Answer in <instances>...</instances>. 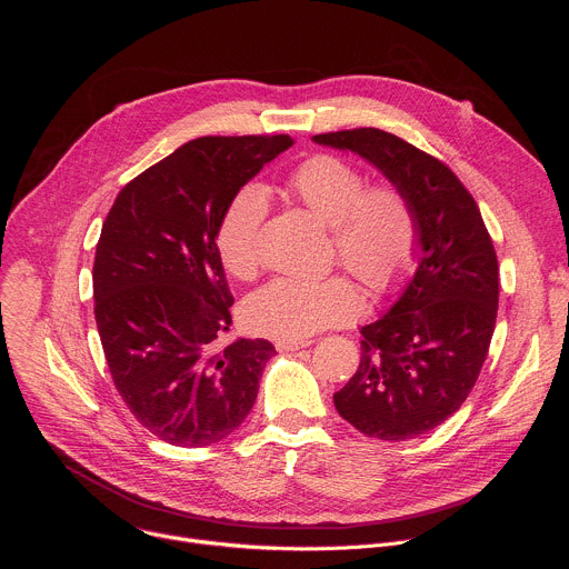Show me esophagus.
Here are the masks:
<instances>
[{"instance_id":"1","label":"esophagus","mask_w":569,"mask_h":569,"mask_svg":"<svg viewBox=\"0 0 569 569\" xmlns=\"http://www.w3.org/2000/svg\"><path fill=\"white\" fill-rule=\"evenodd\" d=\"M312 340H277V349L279 351H297V349H303V347H310Z\"/></svg>"}]
</instances>
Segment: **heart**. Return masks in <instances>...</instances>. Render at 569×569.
Listing matches in <instances>:
<instances>
[{
	"mask_svg": "<svg viewBox=\"0 0 569 569\" xmlns=\"http://www.w3.org/2000/svg\"><path fill=\"white\" fill-rule=\"evenodd\" d=\"M286 189L323 222L333 224V250L342 266L376 297L400 290L417 268L421 224L412 198L398 184H367L351 159L315 152L290 171ZM266 193L248 184L238 189L216 227V252L222 268L248 281L261 266V227ZM360 312L356 286L342 277H281L242 306L248 329L279 340H303L340 327Z\"/></svg>",
	"mask_w": 569,
	"mask_h": 569,
	"instance_id": "heart-1",
	"label": "heart"
}]
</instances>
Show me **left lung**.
Segmentation results:
<instances>
[{"mask_svg": "<svg viewBox=\"0 0 569 569\" xmlns=\"http://www.w3.org/2000/svg\"><path fill=\"white\" fill-rule=\"evenodd\" d=\"M312 139L369 159L417 207L419 268L391 310L362 327L360 367L333 396L362 435L415 439L461 408L489 353L500 295L491 233L461 180L410 141L378 128Z\"/></svg>", "mask_w": 569, "mask_h": 569, "instance_id": "left-lung-1", "label": "left lung"}]
</instances>
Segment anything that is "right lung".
<instances>
[{
  "label": "right lung",
  "instance_id": "obj_1",
  "mask_svg": "<svg viewBox=\"0 0 569 569\" xmlns=\"http://www.w3.org/2000/svg\"><path fill=\"white\" fill-rule=\"evenodd\" d=\"M292 143L288 134L198 137L130 180L103 222L97 329L119 396L161 441L216 443L257 400L274 347H216L233 297L213 238L229 198Z\"/></svg>",
  "mask_w": 569,
  "mask_h": 569
}]
</instances>
